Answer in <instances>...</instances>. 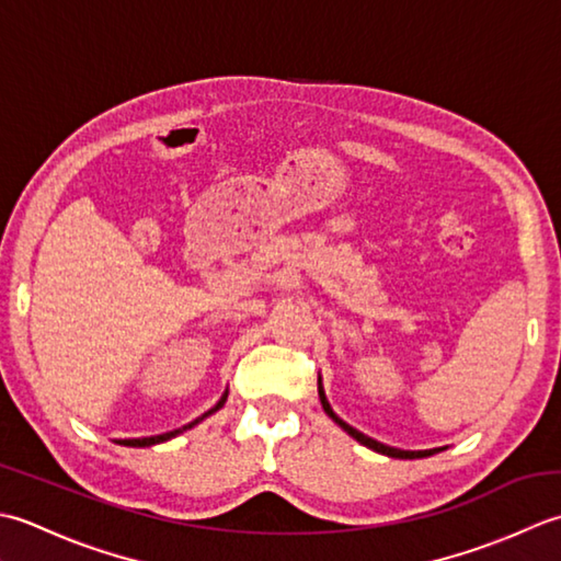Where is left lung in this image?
<instances>
[{"mask_svg":"<svg viewBox=\"0 0 561 561\" xmlns=\"http://www.w3.org/2000/svg\"><path fill=\"white\" fill-rule=\"evenodd\" d=\"M319 399H322V407H324L327 416H329L331 421H336V424H339L341 428H344L351 438H356L360 445H365V448H370V450H375V453L387 455V457H399V460H416V457H428V455H436V453L443 450V448H433V450H399V448H390V445H385V443H380V440L368 438V436H365V433H360V431H356L353 426H348L344 419H339V416L334 414V409H331L329 402H327V394H324V387H322V377H319Z\"/></svg>","mask_w":561,"mask_h":561,"instance_id":"8db88e82","label":"left lung"}]
</instances>
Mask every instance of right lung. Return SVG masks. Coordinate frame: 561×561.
I'll return each mask as SVG.
<instances>
[{"label": "right lung", "instance_id": "1", "mask_svg": "<svg viewBox=\"0 0 561 561\" xmlns=\"http://www.w3.org/2000/svg\"><path fill=\"white\" fill-rule=\"evenodd\" d=\"M227 402V390H225V394L220 397V402H217L210 411H205L203 416H198L196 421H191V424H186V426H181V428H176V431H169V433H159V436H150V438H125V440H118L121 445H133V448H145V445H157V443H164V440H169V438H174V436H179V433H184V431H188V428H193L196 424H201V421L205 419V416H210V414H215L217 409H220L222 404Z\"/></svg>", "mask_w": 561, "mask_h": 561}]
</instances>
